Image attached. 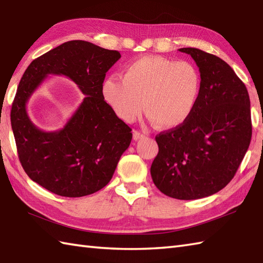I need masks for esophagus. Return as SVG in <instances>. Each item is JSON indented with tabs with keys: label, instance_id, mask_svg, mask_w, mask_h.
<instances>
[{
	"label": "esophagus",
	"instance_id": "esophagus-1",
	"mask_svg": "<svg viewBox=\"0 0 263 263\" xmlns=\"http://www.w3.org/2000/svg\"><path fill=\"white\" fill-rule=\"evenodd\" d=\"M144 138V135L142 132H140V131H135L133 132V139H135V140L137 141V140H140V139H143Z\"/></svg>",
	"mask_w": 263,
	"mask_h": 263
}]
</instances>
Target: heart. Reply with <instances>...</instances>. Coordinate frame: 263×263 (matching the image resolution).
<instances>
[{"label": "heart", "mask_w": 263, "mask_h": 263, "mask_svg": "<svg viewBox=\"0 0 263 263\" xmlns=\"http://www.w3.org/2000/svg\"><path fill=\"white\" fill-rule=\"evenodd\" d=\"M201 85L200 72L192 63L148 55L128 64L122 78H107L102 93L124 122L135 121L141 114L144 102V111L156 125L174 128L192 116Z\"/></svg>", "instance_id": "heart-1"}]
</instances>
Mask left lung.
Instances as JSON below:
<instances>
[{
    "label": "left lung",
    "instance_id": "1",
    "mask_svg": "<svg viewBox=\"0 0 263 263\" xmlns=\"http://www.w3.org/2000/svg\"><path fill=\"white\" fill-rule=\"evenodd\" d=\"M201 74V95L192 116L156 137L159 152L150 168L160 192L178 200L209 197L224 189L247 154L251 137L248 89L216 55L185 47Z\"/></svg>",
    "mask_w": 263,
    "mask_h": 263
}]
</instances>
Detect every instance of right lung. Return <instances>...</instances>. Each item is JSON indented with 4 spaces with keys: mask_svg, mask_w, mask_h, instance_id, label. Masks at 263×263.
Wrapping results in <instances>:
<instances>
[{
    "mask_svg": "<svg viewBox=\"0 0 263 263\" xmlns=\"http://www.w3.org/2000/svg\"><path fill=\"white\" fill-rule=\"evenodd\" d=\"M120 58L117 51L71 41L33 60L22 76L11 126L27 175L48 191L69 198L99 191L130 146L131 127L116 116L102 93L106 72ZM49 74L68 76L85 98L61 130L45 133L30 121L26 104Z\"/></svg>",
    "mask_w": 263,
    "mask_h": 263,
    "instance_id": "obj_1",
    "label": "right lung"
}]
</instances>
